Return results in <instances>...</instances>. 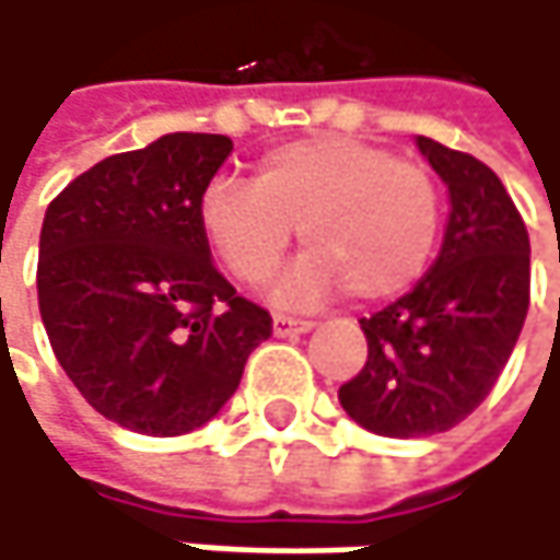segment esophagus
<instances>
[{"mask_svg": "<svg viewBox=\"0 0 560 560\" xmlns=\"http://www.w3.org/2000/svg\"><path fill=\"white\" fill-rule=\"evenodd\" d=\"M311 327H314L311 320H298V317H284V314H276V317H272L276 337H298V334H307Z\"/></svg>", "mask_w": 560, "mask_h": 560, "instance_id": "obj_1", "label": "esophagus"}]
</instances>
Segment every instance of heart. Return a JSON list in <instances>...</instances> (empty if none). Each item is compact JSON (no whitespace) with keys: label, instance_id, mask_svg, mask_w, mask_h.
I'll return each mask as SVG.
<instances>
[{"label":"heart","instance_id":"b5f03b06","mask_svg":"<svg viewBox=\"0 0 560 560\" xmlns=\"http://www.w3.org/2000/svg\"><path fill=\"white\" fill-rule=\"evenodd\" d=\"M197 220L223 269L249 288L272 279L298 226L307 253L276 284L284 307L330 301L340 288L373 304L424 276L441 236L444 194L415 159L320 136L269 149L249 184H207Z\"/></svg>","mask_w":560,"mask_h":560}]
</instances>
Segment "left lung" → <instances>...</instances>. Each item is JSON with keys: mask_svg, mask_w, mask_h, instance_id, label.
Returning <instances> with one entry per match:
<instances>
[{"mask_svg": "<svg viewBox=\"0 0 560 560\" xmlns=\"http://www.w3.org/2000/svg\"><path fill=\"white\" fill-rule=\"evenodd\" d=\"M451 190L431 272L363 317L366 366L340 386L347 415L383 438H428L460 424L497 386L528 314V230L503 180L467 152L418 136Z\"/></svg>", "mask_w": 560, "mask_h": 560, "instance_id": "left-lung-1", "label": "left lung"}]
</instances>
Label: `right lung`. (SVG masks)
I'll return each instance as SVG.
<instances>
[{
    "label": "right lung",
    "instance_id": "right-lung-1",
    "mask_svg": "<svg viewBox=\"0 0 560 560\" xmlns=\"http://www.w3.org/2000/svg\"><path fill=\"white\" fill-rule=\"evenodd\" d=\"M230 152L226 136L171 132L48 203L38 307L51 350L80 395L136 434L210 421L272 337V314L220 276L197 220Z\"/></svg>",
    "mask_w": 560,
    "mask_h": 560
}]
</instances>
